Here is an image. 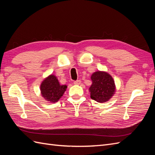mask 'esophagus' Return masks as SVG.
Listing matches in <instances>:
<instances>
[{
	"instance_id": "34e87169",
	"label": "esophagus",
	"mask_w": 155,
	"mask_h": 155,
	"mask_svg": "<svg viewBox=\"0 0 155 155\" xmlns=\"http://www.w3.org/2000/svg\"><path fill=\"white\" fill-rule=\"evenodd\" d=\"M74 83L76 85H79L81 83V81L80 80H77V81H75Z\"/></svg>"
}]
</instances>
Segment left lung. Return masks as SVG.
Masks as SVG:
<instances>
[{
	"label": "left lung",
	"mask_w": 155,
	"mask_h": 155,
	"mask_svg": "<svg viewBox=\"0 0 155 155\" xmlns=\"http://www.w3.org/2000/svg\"><path fill=\"white\" fill-rule=\"evenodd\" d=\"M92 81L89 87L91 97L98 103L109 101L116 92L114 80L110 75L105 71H96L91 77Z\"/></svg>",
	"instance_id": "obj_1"
}]
</instances>
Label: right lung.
<instances>
[{"label": "right lung", "instance_id": "add662e5", "mask_svg": "<svg viewBox=\"0 0 155 155\" xmlns=\"http://www.w3.org/2000/svg\"><path fill=\"white\" fill-rule=\"evenodd\" d=\"M67 86L61 85L54 74H50L41 82L40 91L41 96L50 103L58 102L66 91Z\"/></svg>", "mask_w": 155, "mask_h": 155}]
</instances>
